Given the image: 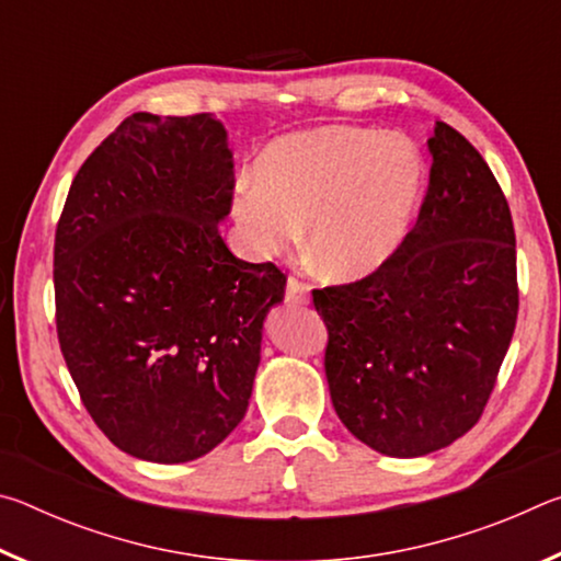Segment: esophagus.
<instances>
[{
	"mask_svg": "<svg viewBox=\"0 0 561 561\" xmlns=\"http://www.w3.org/2000/svg\"><path fill=\"white\" fill-rule=\"evenodd\" d=\"M284 297H287L289 304H307L309 301V287H307V284H301L299 279L289 277L287 279V294H284Z\"/></svg>",
	"mask_w": 561,
	"mask_h": 561,
	"instance_id": "obj_1",
	"label": "esophagus"
}]
</instances>
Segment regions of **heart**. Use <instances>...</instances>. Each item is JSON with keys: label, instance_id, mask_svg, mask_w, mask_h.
<instances>
[{"label": "heart", "instance_id": "heart-1", "mask_svg": "<svg viewBox=\"0 0 561 561\" xmlns=\"http://www.w3.org/2000/svg\"><path fill=\"white\" fill-rule=\"evenodd\" d=\"M428 165L411 138L354 126L282 136L240 180L232 220L252 257L297 244L324 277L360 282L405 244L421 213Z\"/></svg>", "mask_w": 561, "mask_h": 561}]
</instances>
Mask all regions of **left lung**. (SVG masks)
<instances>
[{
	"mask_svg": "<svg viewBox=\"0 0 561 561\" xmlns=\"http://www.w3.org/2000/svg\"><path fill=\"white\" fill-rule=\"evenodd\" d=\"M405 244L371 277L314 291L327 381L351 435L421 458L482 415L517 321L515 227L482 156L448 123Z\"/></svg>",
	"mask_w": 561,
	"mask_h": 561,
	"instance_id": "8db88e82",
	"label": "left lung"
}]
</instances>
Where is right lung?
<instances>
[{"mask_svg": "<svg viewBox=\"0 0 561 561\" xmlns=\"http://www.w3.org/2000/svg\"><path fill=\"white\" fill-rule=\"evenodd\" d=\"M234 183L213 113H133L76 173L54 244L56 331L106 438L190 462L247 413L284 274L227 250Z\"/></svg>", "mask_w": 561, "mask_h": 561, "instance_id": "add662e5", "label": "right lung"}]
</instances>
